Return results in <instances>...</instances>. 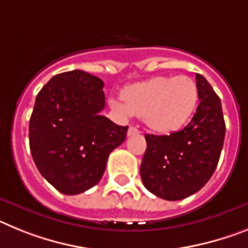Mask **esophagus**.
I'll return each mask as SVG.
<instances>
[{
  "label": "esophagus",
  "mask_w": 248,
  "mask_h": 248,
  "mask_svg": "<svg viewBox=\"0 0 248 248\" xmlns=\"http://www.w3.org/2000/svg\"><path fill=\"white\" fill-rule=\"evenodd\" d=\"M140 131L138 130L137 128H134V126H129L128 129V135L130 137V135H134V134H139Z\"/></svg>",
  "instance_id": "1"
}]
</instances>
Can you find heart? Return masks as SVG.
I'll list each match as a JSON object with an SVG mask.
<instances>
[{
	"instance_id": "heart-1",
	"label": "heart",
	"mask_w": 248,
	"mask_h": 248,
	"mask_svg": "<svg viewBox=\"0 0 248 248\" xmlns=\"http://www.w3.org/2000/svg\"><path fill=\"white\" fill-rule=\"evenodd\" d=\"M123 101L111 99V108L122 117H143L149 128L159 133L180 129L198 103L196 83L189 77H155L126 87Z\"/></svg>"
}]
</instances>
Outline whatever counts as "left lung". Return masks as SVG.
I'll return each mask as SVG.
<instances>
[{
  "label": "left lung",
  "instance_id": "obj_1",
  "mask_svg": "<svg viewBox=\"0 0 248 248\" xmlns=\"http://www.w3.org/2000/svg\"><path fill=\"white\" fill-rule=\"evenodd\" d=\"M199 107L191 122L170 135L146 134L140 176L157 198L176 201L201 190L214 174L225 140V120L218 95L196 74Z\"/></svg>",
  "mask_w": 248,
  "mask_h": 248
}]
</instances>
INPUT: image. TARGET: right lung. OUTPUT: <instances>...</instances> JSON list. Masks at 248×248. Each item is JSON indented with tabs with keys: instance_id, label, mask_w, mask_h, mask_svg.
Instances as JSON below:
<instances>
[{
	"instance_id": "1",
	"label": "right lung",
	"mask_w": 248,
	"mask_h": 248,
	"mask_svg": "<svg viewBox=\"0 0 248 248\" xmlns=\"http://www.w3.org/2000/svg\"><path fill=\"white\" fill-rule=\"evenodd\" d=\"M100 78L87 72L52 77L37 94L30 119V149L46 180L64 195L97 185L109 154L125 140L128 126L100 111L105 107Z\"/></svg>"
}]
</instances>
